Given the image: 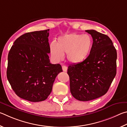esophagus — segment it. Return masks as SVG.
Instances as JSON below:
<instances>
[{"label":"esophagus","mask_w":127,"mask_h":127,"mask_svg":"<svg viewBox=\"0 0 127 127\" xmlns=\"http://www.w3.org/2000/svg\"><path fill=\"white\" fill-rule=\"evenodd\" d=\"M62 70H63V71L64 72H66L67 71V67H66V66L65 65H63L62 66Z\"/></svg>","instance_id":"obj_1"}]
</instances>
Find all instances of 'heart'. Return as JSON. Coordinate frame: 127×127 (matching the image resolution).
<instances>
[{
	"label": "heart",
	"instance_id": "heart-1",
	"mask_svg": "<svg viewBox=\"0 0 127 127\" xmlns=\"http://www.w3.org/2000/svg\"><path fill=\"white\" fill-rule=\"evenodd\" d=\"M93 43L89 35L72 33L59 37L57 43L51 42L50 50L51 55L57 61L63 60L64 53H67L68 60L71 62L79 64L88 57Z\"/></svg>",
	"mask_w": 127,
	"mask_h": 127
}]
</instances>
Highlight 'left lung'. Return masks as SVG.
I'll use <instances>...</instances> for the list:
<instances>
[{
    "instance_id": "8db88e82",
    "label": "left lung",
    "mask_w": 127,
    "mask_h": 127,
    "mask_svg": "<svg viewBox=\"0 0 127 127\" xmlns=\"http://www.w3.org/2000/svg\"><path fill=\"white\" fill-rule=\"evenodd\" d=\"M93 43L83 62L68 66L70 92L80 101H89L107 93L117 73V53L108 35L91 30Z\"/></svg>"
}]
</instances>
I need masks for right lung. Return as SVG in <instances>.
I'll return each instance as SVG.
<instances>
[{
	"instance_id": "right-lung-1",
	"label": "right lung",
	"mask_w": 127,
	"mask_h": 127,
	"mask_svg": "<svg viewBox=\"0 0 127 127\" xmlns=\"http://www.w3.org/2000/svg\"><path fill=\"white\" fill-rule=\"evenodd\" d=\"M48 30L26 33L14 41L9 52L6 76L18 96L32 102L42 101L52 92L60 64L50 63Z\"/></svg>"
}]
</instances>
